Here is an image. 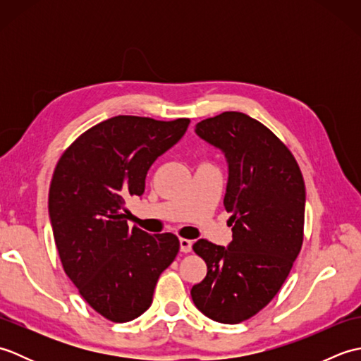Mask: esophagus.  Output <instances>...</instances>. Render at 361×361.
<instances>
[{
    "label": "esophagus",
    "instance_id": "esophagus-1",
    "mask_svg": "<svg viewBox=\"0 0 361 361\" xmlns=\"http://www.w3.org/2000/svg\"><path fill=\"white\" fill-rule=\"evenodd\" d=\"M190 250H192V240L180 239V251L181 252H189Z\"/></svg>",
    "mask_w": 361,
    "mask_h": 361
}]
</instances>
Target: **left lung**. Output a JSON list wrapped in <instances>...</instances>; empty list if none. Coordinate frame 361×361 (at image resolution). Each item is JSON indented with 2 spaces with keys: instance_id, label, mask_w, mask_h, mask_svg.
Returning <instances> with one entry per match:
<instances>
[{
  "instance_id": "obj_1",
  "label": "left lung",
  "mask_w": 361,
  "mask_h": 361,
  "mask_svg": "<svg viewBox=\"0 0 361 361\" xmlns=\"http://www.w3.org/2000/svg\"><path fill=\"white\" fill-rule=\"evenodd\" d=\"M195 135L225 155L224 204L233 240L228 247L204 239L194 243L208 273L190 296L203 315L237 324L271 301L301 251L305 186L290 150L247 114L225 111L204 119Z\"/></svg>"
}]
</instances>
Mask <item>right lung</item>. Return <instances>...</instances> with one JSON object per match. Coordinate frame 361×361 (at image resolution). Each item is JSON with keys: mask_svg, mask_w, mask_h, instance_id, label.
Segmentation results:
<instances>
[{"mask_svg": "<svg viewBox=\"0 0 361 361\" xmlns=\"http://www.w3.org/2000/svg\"><path fill=\"white\" fill-rule=\"evenodd\" d=\"M171 122L114 116L80 135L59 159L49 220L68 278L97 313L114 323L147 310L159 274L178 255V237L128 229L126 202L141 197L150 166L186 133Z\"/></svg>", "mask_w": 361, "mask_h": 361, "instance_id": "1", "label": "right lung"}]
</instances>
